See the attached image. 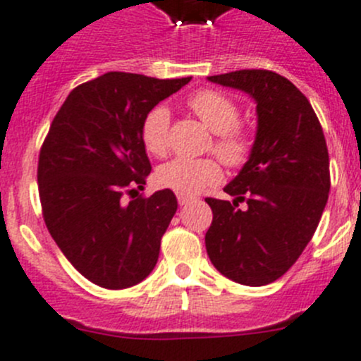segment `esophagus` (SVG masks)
Wrapping results in <instances>:
<instances>
[{
    "label": "esophagus",
    "mask_w": 361,
    "mask_h": 361,
    "mask_svg": "<svg viewBox=\"0 0 361 361\" xmlns=\"http://www.w3.org/2000/svg\"><path fill=\"white\" fill-rule=\"evenodd\" d=\"M190 200H192L190 196H185V194H178V203H180V207L187 204Z\"/></svg>",
    "instance_id": "esophagus-1"
}]
</instances>
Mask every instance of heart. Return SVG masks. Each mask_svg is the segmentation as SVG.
Returning <instances> with one entry per match:
<instances>
[{"label": "heart", "mask_w": 361, "mask_h": 361, "mask_svg": "<svg viewBox=\"0 0 361 361\" xmlns=\"http://www.w3.org/2000/svg\"><path fill=\"white\" fill-rule=\"evenodd\" d=\"M188 106L214 133L217 140L214 151L224 164L240 165L249 157L251 140L238 126V106L231 97L217 90H200L188 99ZM171 114L167 106L157 104L142 121V144L147 153L164 157L169 147ZM222 178L221 165L214 158H174L160 165L154 174L158 187L169 188L178 194H197Z\"/></svg>", "instance_id": "1"}]
</instances>
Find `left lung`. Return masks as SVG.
Listing matches in <instances>:
<instances>
[{
    "label": "left lung",
    "instance_id": "8db88e82",
    "mask_svg": "<svg viewBox=\"0 0 361 361\" xmlns=\"http://www.w3.org/2000/svg\"><path fill=\"white\" fill-rule=\"evenodd\" d=\"M208 80L249 94L258 124L247 161L224 187L233 201L207 197V252L221 274L262 287L295 264L317 230L331 185L328 146L310 101L281 74L242 69Z\"/></svg>",
    "mask_w": 361,
    "mask_h": 361
}]
</instances>
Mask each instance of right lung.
<instances>
[{"mask_svg":"<svg viewBox=\"0 0 361 361\" xmlns=\"http://www.w3.org/2000/svg\"><path fill=\"white\" fill-rule=\"evenodd\" d=\"M192 78L106 73L73 89L40 147L39 196L46 226L73 267L103 288L151 274L178 210L169 188L124 203L151 173L142 121Z\"/></svg>","mask_w":361,"mask_h":361,"instance_id":"add662e5","label":"right lung"}]
</instances>
